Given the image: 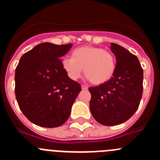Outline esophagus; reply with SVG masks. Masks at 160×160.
Returning <instances> with one entry per match:
<instances>
[{"label": "esophagus", "mask_w": 160, "mask_h": 160, "mask_svg": "<svg viewBox=\"0 0 160 160\" xmlns=\"http://www.w3.org/2000/svg\"><path fill=\"white\" fill-rule=\"evenodd\" d=\"M82 90H87V89H88V87L86 86V85H82Z\"/></svg>", "instance_id": "34e87169"}]
</instances>
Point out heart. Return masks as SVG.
<instances>
[{
  "label": "heart",
  "instance_id": "obj_1",
  "mask_svg": "<svg viewBox=\"0 0 160 160\" xmlns=\"http://www.w3.org/2000/svg\"><path fill=\"white\" fill-rule=\"evenodd\" d=\"M62 66L67 75L73 80L84 75L94 85L106 83L116 70V58L110 50L97 46H85L76 48L71 58H65Z\"/></svg>",
  "mask_w": 160,
  "mask_h": 160
}]
</instances>
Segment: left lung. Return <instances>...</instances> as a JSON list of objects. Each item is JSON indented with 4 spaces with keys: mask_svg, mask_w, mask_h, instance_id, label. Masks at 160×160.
Segmentation results:
<instances>
[{
    "mask_svg": "<svg viewBox=\"0 0 160 160\" xmlns=\"http://www.w3.org/2000/svg\"><path fill=\"white\" fill-rule=\"evenodd\" d=\"M111 46L117 61L114 76L106 83L89 88L90 112L105 126L129 119L137 111L142 94L143 70L138 58L118 44Z\"/></svg>",
    "mask_w": 160,
    "mask_h": 160,
    "instance_id": "left-lung-1",
    "label": "left lung"
}]
</instances>
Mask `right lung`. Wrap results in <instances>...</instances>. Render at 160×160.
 I'll use <instances>...</instances> for the list:
<instances>
[{
	"label": "right lung",
	"instance_id": "add662e5",
	"mask_svg": "<svg viewBox=\"0 0 160 160\" xmlns=\"http://www.w3.org/2000/svg\"><path fill=\"white\" fill-rule=\"evenodd\" d=\"M72 44L41 43L22 55L15 70V95L26 118L43 128H58L70 117L81 85L68 77L60 59Z\"/></svg>",
	"mask_w": 160,
	"mask_h": 160
}]
</instances>
